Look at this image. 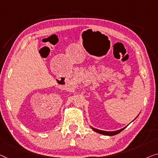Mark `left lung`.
Segmentation results:
<instances>
[{
    "instance_id": "left-lung-1",
    "label": "left lung",
    "mask_w": 158,
    "mask_h": 158,
    "mask_svg": "<svg viewBox=\"0 0 158 158\" xmlns=\"http://www.w3.org/2000/svg\"><path fill=\"white\" fill-rule=\"evenodd\" d=\"M126 127H127V126L124 127L123 128L120 129V130L115 131H102V130H98V129L94 128H93V127H91V129H92V130H93L94 131L96 132V133H100V134H102V135H110V136H111V135H116V134L119 133L120 132H121L122 131L124 130V129L126 128Z\"/></svg>"
}]
</instances>
